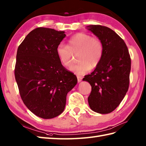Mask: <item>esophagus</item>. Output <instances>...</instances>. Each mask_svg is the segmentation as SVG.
<instances>
[{
	"mask_svg": "<svg viewBox=\"0 0 146 146\" xmlns=\"http://www.w3.org/2000/svg\"><path fill=\"white\" fill-rule=\"evenodd\" d=\"M77 81H78V82H80L82 80V77H80L79 76H77Z\"/></svg>",
	"mask_w": 146,
	"mask_h": 146,
	"instance_id": "obj_1",
	"label": "esophagus"
}]
</instances>
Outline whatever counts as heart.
Listing matches in <instances>:
<instances>
[{
  "label": "heart",
  "instance_id": "heart-1",
  "mask_svg": "<svg viewBox=\"0 0 146 146\" xmlns=\"http://www.w3.org/2000/svg\"><path fill=\"white\" fill-rule=\"evenodd\" d=\"M57 56L63 66L69 67L74 60V54L78 53L79 63L70 67L69 70L77 74L87 73L91 68L98 66L101 60L104 47L99 38L86 33H77L71 37L68 46L60 44L57 46Z\"/></svg>",
  "mask_w": 146,
  "mask_h": 146
}]
</instances>
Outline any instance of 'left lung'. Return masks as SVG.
Listing matches in <instances>:
<instances>
[{
	"instance_id": "1",
	"label": "left lung",
	"mask_w": 146,
	"mask_h": 146,
	"mask_svg": "<svg viewBox=\"0 0 146 146\" xmlns=\"http://www.w3.org/2000/svg\"><path fill=\"white\" fill-rule=\"evenodd\" d=\"M86 28L102 42L104 53L94 70L82 80L92 87L88 98L90 108L108 114L117 108L128 90L131 57L124 41L112 29L99 25Z\"/></svg>"
}]
</instances>
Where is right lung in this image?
<instances>
[{
  "label": "right lung",
  "mask_w": 146,
  "mask_h": 146,
  "mask_svg": "<svg viewBox=\"0 0 146 146\" xmlns=\"http://www.w3.org/2000/svg\"><path fill=\"white\" fill-rule=\"evenodd\" d=\"M66 36L64 31L38 27L19 46L15 77L24 104L37 116L52 119L65 109L67 93L77 77L61 64L56 49Z\"/></svg>",
  "instance_id": "1"
}]
</instances>
